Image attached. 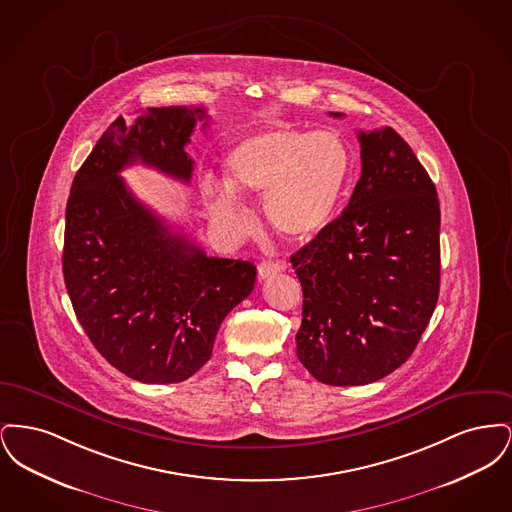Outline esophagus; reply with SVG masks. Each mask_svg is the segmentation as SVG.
<instances>
[{"label":"esophagus","mask_w":512,"mask_h":512,"mask_svg":"<svg viewBox=\"0 0 512 512\" xmlns=\"http://www.w3.org/2000/svg\"><path fill=\"white\" fill-rule=\"evenodd\" d=\"M284 270H286L284 261H263L257 267V274H259V280H267L270 276H274L278 272H284Z\"/></svg>","instance_id":"obj_1"}]
</instances>
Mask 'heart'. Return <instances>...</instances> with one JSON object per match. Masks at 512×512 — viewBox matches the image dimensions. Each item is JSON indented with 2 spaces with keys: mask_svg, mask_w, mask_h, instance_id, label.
<instances>
[{
  "mask_svg": "<svg viewBox=\"0 0 512 512\" xmlns=\"http://www.w3.org/2000/svg\"><path fill=\"white\" fill-rule=\"evenodd\" d=\"M224 172L238 192L265 195V213L282 236L307 242L326 228L340 205L351 153L336 132L274 124L232 147L224 157ZM231 189L211 178L203 182L207 207L219 219H242L238 195Z\"/></svg>",
  "mask_w": 512,
  "mask_h": 512,
  "instance_id": "b5f03b06",
  "label": "heart"
}]
</instances>
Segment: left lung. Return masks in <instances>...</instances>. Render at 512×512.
<instances>
[{"label":"left lung","mask_w":512,"mask_h":512,"mask_svg":"<svg viewBox=\"0 0 512 512\" xmlns=\"http://www.w3.org/2000/svg\"><path fill=\"white\" fill-rule=\"evenodd\" d=\"M359 142L347 207L292 255L303 290L297 359L328 386H365L403 365L438 303L436 186L393 128L361 130Z\"/></svg>","instance_id":"left-lung-1"}]
</instances>
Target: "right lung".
Listing matches in <instances>:
<instances>
[{
  "label": "right lung",
  "instance_id": "add662e5",
  "mask_svg": "<svg viewBox=\"0 0 512 512\" xmlns=\"http://www.w3.org/2000/svg\"><path fill=\"white\" fill-rule=\"evenodd\" d=\"M205 119L203 107H149L132 126L119 117L76 172L67 201L63 276L76 318L109 365L144 384L195 374L224 317L255 286L253 263L207 257L119 176L142 163L190 182L186 146Z\"/></svg>",
  "mask_w": 512,
  "mask_h": 512
}]
</instances>
